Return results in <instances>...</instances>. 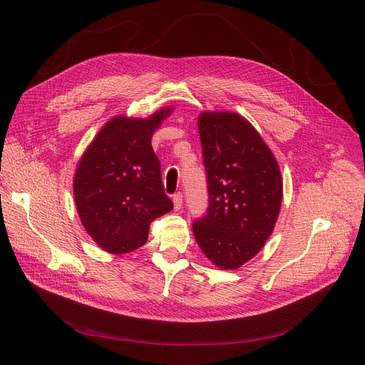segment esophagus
I'll return each instance as SVG.
<instances>
[{"mask_svg":"<svg viewBox=\"0 0 365 365\" xmlns=\"http://www.w3.org/2000/svg\"><path fill=\"white\" fill-rule=\"evenodd\" d=\"M182 204H183V197L182 194H176L173 195V205H175V210L178 212V210L182 208Z\"/></svg>","mask_w":365,"mask_h":365,"instance_id":"esophagus-1","label":"esophagus"}]
</instances>
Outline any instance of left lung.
Here are the masks:
<instances>
[{
	"instance_id": "left-lung-1",
	"label": "left lung",
	"mask_w": 365,
	"mask_h": 365,
	"mask_svg": "<svg viewBox=\"0 0 365 365\" xmlns=\"http://www.w3.org/2000/svg\"><path fill=\"white\" fill-rule=\"evenodd\" d=\"M198 130L210 205L192 231L219 269H238L274 232L282 202L281 170L259 131L237 112L205 110Z\"/></svg>"
}]
</instances>
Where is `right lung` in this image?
Here are the masks:
<instances>
[{
    "mask_svg": "<svg viewBox=\"0 0 365 365\" xmlns=\"http://www.w3.org/2000/svg\"><path fill=\"white\" fill-rule=\"evenodd\" d=\"M117 115L96 134L73 176V198L86 232L105 252L127 255L148 241L149 225L173 210L164 194L152 134L171 115Z\"/></svg>",
    "mask_w": 365,
    "mask_h": 365,
    "instance_id": "obj_1",
    "label": "right lung"
}]
</instances>
